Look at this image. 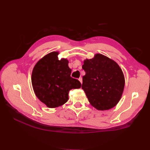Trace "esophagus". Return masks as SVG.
Segmentation results:
<instances>
[{
  "label": "esophagus",
  "mask_w": 150,
  "mask_h": 150,
  "mask_svg": "<svg viewBox=\"0 0 150 150\" xmlns=\"http://www.w3.org/2000/svg\"><path fill=\"white\" fill-rule=\"evenodd\" d=\"M79 81H80V82H81V84H82V83H83V78H81V77H80V78H79Z\"/></svg>",
  "instance_id": "34e87169"
}]
</instances>
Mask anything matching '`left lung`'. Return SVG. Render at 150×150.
I'll return each mask as SVG.
<instances>
[{
    "label": "left lung",
    "instance_id": "1",
    "mask_svg": "<svg viewBox=\"0 0 150 150\" xmlns=\"http://www.w3.org/2000/svg\"><path fill=\"white\" fill-rule=\"evenodd\" d=\"M82 89L91 105L108 110L120 100L125 88V77L119 65L101 54L84 61Z\"/></svg>",
    "mask_w": 150,
    "mask_h": 150
}]
</instances>
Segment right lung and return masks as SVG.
<instances>
[{
	"instance_id": "add662e5",
	"label": "right lung",
	"mask_w": 150,
	"mask_h": 150,
	"mask_svg": "<svg viewBox=\"0 0 150 150\" xmlns=\"http://www.w3.org/2000/svg\"><path fill=\"white\" fill-rule=\"evenodd\" d=\"M58 52H52L36 63L32 72V84L39 100L48 108L66 103L69 91L80 88L79 81L71 77V69L66 59H58Z\"/></svg>"
}]
</instances>
